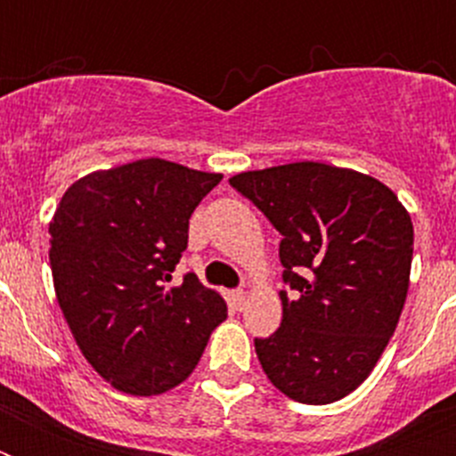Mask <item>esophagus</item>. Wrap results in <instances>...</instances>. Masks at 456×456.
<instances>
[{"label":"esophagus","mask_w":456,"mask_h":456,"mask_svg":"<svg viewBox=\"0 0 456 456\" xmlns=\"http://www.w3.org/2000/svg\"><path fill=\"white\" fill-rule=\"evenodd\" d=\"M232 300H234L236 310H243V307L248 305V291H243V289H239V291L232 293Z\"/></svg>","instance_id":"esophagus-1"}]
</instances>
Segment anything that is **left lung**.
Here are the masks:
<instances>
[{"instance_id":"left-lung-1","label":"left lung","mask_w":456,"mask_h":456,"mask_svg":"<svg viewBox=\"0 0 456 456\" xmlns=\"http://www.w3.org/2000/svg\"><path fill=\"white\" fill-rule=\"evenodd\" d=\"M229 184L284 236L281 326L256 340L272 386L331 404L367 381L395 333L410 289L414 227L393 189L350 167L289 163Z\"/></svg>"}]
</instances>
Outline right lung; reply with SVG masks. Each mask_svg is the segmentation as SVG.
I'll return each instance as SVG.
<instances>
[{"mask_svg": "<svg viewBox=\"0 0 456 456\" xmlns=\"http://www.w3.org/2000/svg\"><path fill=\"white\" fill-rule=\"evenodd\" d=\"M220 172L142 158L68 186L49 222L53 291L85 360L120 393L186 381L227 303L193 274L170 286L189 217Z\"/></svg>", "mask_w": 456, "mask_h": 456, "instance_id": "add662e5", "label": "right lung"}]
</instances>
